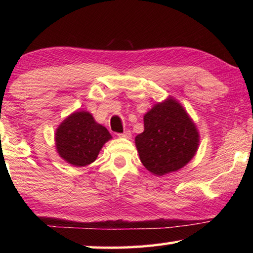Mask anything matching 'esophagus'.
Here are the masks:
<instances>
[{"mask_svg": "<svg viewBox=\"0 0 253 253\" xmlns=\"http://www.w3.org/2000/svg\"><path fill=\"white\" fill-rule=\"evenodd\" d=\"M118 137H122V138H130L131 137V131L130 130H126L122 132V134H117Z\"/></svg>", "mask_w": 253, "mask_h": 253, "instance_id": "34e87169", "label": "esophagus"}]
</instances>
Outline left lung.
<instances>
[{
	"instance_id": "8db88e82",
	"label": "left lung",
	"mask_w": 253,
	"mask_h": 253,
	"mask_svg": "<svg viewBox=\"0 0 253 253\" xmlns=\"http://www.w3.org/2000/svg\"><path fill=\"white\" fill-rule=\"evenodd\" d=\"M199 143L195 124L172 97L145 114L144 131L135 137L140 162L157 176L184 168L194 157Z\"/></svg>"
}]
</instances>
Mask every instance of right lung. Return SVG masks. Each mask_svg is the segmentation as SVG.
<instances>
[{
  "label": "right lung",
  "instance_id": "obj_1",
  "mask_svg": "<svg viewBox=\"0 0 253 253\" xmlns=\"http://www.w3.org/2000/svg\"><path fill=\"white\" fill-rule=\"evenodd\" d=\"M54 139L60 157L72 166L83 168L96 161L111 135L90 113L83 110L72 113L60 124Z\"/></svg>",
  "mask_w": 253,
  "mask_h": 253
}]
</instances>
